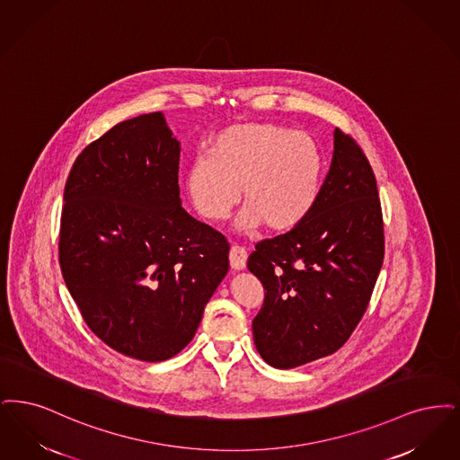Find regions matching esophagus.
I'll return each mask as SVG.
<instances>
[{"instance_id": "esophagus-1", "label": "esophagus", "mask_w": 460, "mask_h": 460, "mask_svg": "<svg viewBox=\"0 0 460 460\" xmlns=\"http://www.w3.org/2000/svg\"><path fill=\"white\" fill-rule=\"evenodd\" d=\"M245 262H247V251L242 247L234 243L230 247V266L234 270H243L245 268Z\"/></svg>"}]
</instances>
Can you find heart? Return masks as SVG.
I'll use <instances>...</instances> for the list:
<instances>
[{
	"instance_id": "heart-1",
	"label": "heart",
	"mask_w": 460,
	"mask_h": 460,
	"mask_svg": "<svg viewBox=\"0 0 460 460\" xmlns=\"http://www.w3.org/2000/svg\"><path fill=\"white\" fill-rule=\"evenodd\" d=\"M323 158L305 134L273 123L232 125L190 163L185 185L202 218L223 220L239 202L240 225L283 234L305 220L320 199Z\"/></svg>"
}]
</instances>
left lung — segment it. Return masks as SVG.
I'll list each match as a JSON object with an SVG mask.
<instances>
[{
	"label": "left lung",
	"instance_id": "8db88e82",
	"mask_svg": "<svg viewBox=\"0 0 460 460\" xmlns=\"http://www.w3.org/2000/svg\"><path fill=\"white\" fill-rule=\"evenodd\" d=\"M383 256L376 177L356 139L337 128L311 215L290 232L258 242L247 260L266 290L252 320L261 358L290 369L335 354L367 309Z\"/></svg>",
	"mask_w": 460,
	"mask_h": 460
}]
</instances>
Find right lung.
I'll return each instance as SVG.
<instances>
[{"mask_svg": "<svg viewBox=\"0 0 460 460\" xmlns=\"http://www.w3.org/2000/svg\"><path fill=\"white\" fill-rule=\"evenodd\" d=\"M179 160L163 113L140 115L91 142L63 192L66 288L98 339L146 362L194 339L228 271L225 235L180 206Z\"/></svg>", "mask_w": 460, "mask_h": 460, "instance_id": "1", "label": "right lung"}]
</instances>
